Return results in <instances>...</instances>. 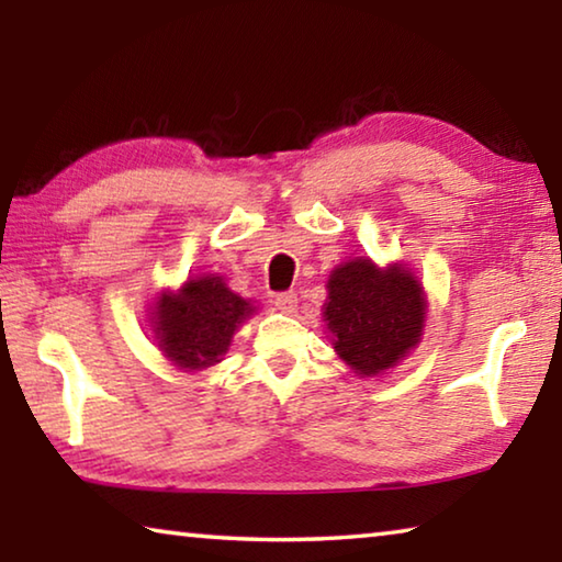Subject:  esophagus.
<instances>
[{
    "instance_id": "obj_1",
    "label": "esophagus",
    "mask_w": 562,
    "mask_h": 562,
    "mask_svg": "<svg viewBox=\"0 0 562 562\" xmlns=\"http://www.w3.org/2000/svg\"><path fill=\"white\" fill-rule=\"evenodd\" d=\"M274 307L284 312V315H292V312L297 310V294H294V292L278 294V297H274Z\"/></svg>"
}]
</instances>
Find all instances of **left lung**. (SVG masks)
Wrapping results in <instances>:
<instances>
[{"label": "left lung", "instance_id": "1", "mask_svg": "<svg viewBox=\"0 0 562 562\" xmlns=\"http://www.w3.org/2000/svg\"><path fill=\"white\" fill-rule=\"evenodd\" d=\"M424 284L402 262L379 268L351 258L329 272L322 317L331 349L359 379L382 376L406 359L424 337Z\"/></svg>", "mask_w": 562, "mask_h": 562}]
</instances>
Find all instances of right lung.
<instances>
[{"label":"right lung","mask_w":562,"mask_h":562,"mask_svg":"<svg viewBox=\"0 0 562 562\" xmlns=\"http://www.w3.org/2000/svg\"><path fill=\"white\" fill-rule=\"evenodd\" d=\"M156 347L183 372L221 364L235 331L258 307L227 288L223 274L203 272L178 290H160L148 307Z\"/></svg>","instance_id":"1"}]
</instances>
